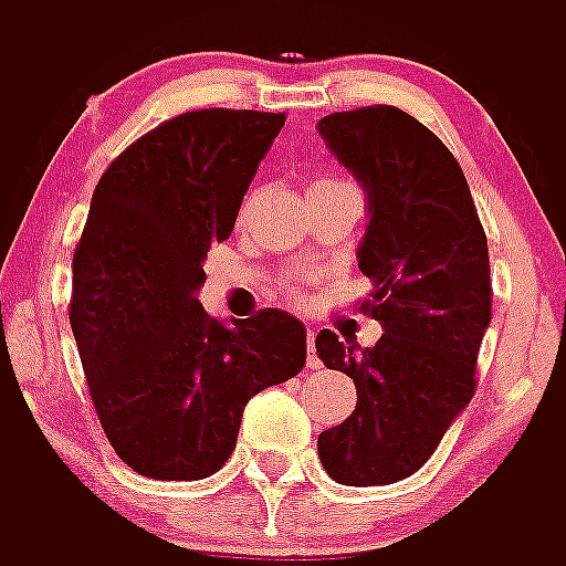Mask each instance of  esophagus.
<instances>
[{
  "label": "esophagus",
  "mask_w": 566,
  "mask_h": 566,
  "mask_svg": "<svg viewBox=\"0 0 566 566\" xmlns=\"http://www.w3.org/2000/svg\"><path fill=\"white\" fill-rule=\"evenodd\" d=\"M306 343H308V368H319V357H317V348H314V332H312V326H308Z\"/></svg>",
  "instance_id": "1"
}]
</instances>
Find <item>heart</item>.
<instances>
[{"label": "heart", "instance_id": "heart-1", "mask_svg": "<svg viewBox=\"0 0 566 566\" xmlns=\"http://www.w3.org/2000/svg\"><path fill=\"white\" fill-rule=\"evenodd\" d=\"M317 184H345V181H337V178H323V181H317Z\"/></svg>", "mask_w": 566, "mask_h": 566}]
</instances>
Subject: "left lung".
<instances>
[{"instance_id": "left-lung-1", "label": "left lung", "mask_w": 566, "mask_h": 566, "mask_svg": "<svg viewBox=\"0 0 566 566\" xmlns=\"http://www.w3.org/2000/svg\"><path fill=\"white\" fill-rule=\"evenodd\" d=\"M319 135L368 195L357 249L371 294L359 312L382 326L374 348L323 328L326 368L357 385V408L319 433L328 476L352 488L417 473L476 394L490 326L488 238L451 149L399 107L332 113Z\"/></svg>"}]
</instances>
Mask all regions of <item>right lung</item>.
Here are the masks:
<instances>
[{
  "label": "right lung",
  "mask_w": 566,
  "mask_h": 566,
  "mask_svg": "<svg viewBox=\"0 0 566 566\" xmlns=\"http://www.w3.org/2000/svg\"><path fill=\"white\" fill-rule=\"evenodd\" d=\"M283 113L192 109L129 144L98 181L73 258L70 326L118 459L164 482L221 470L243 408L306 365V328L280 308L209 317L203 260L232 234Z\"/></svg>",
  "instance_id": "right-lung-1"
}]
</instances>
